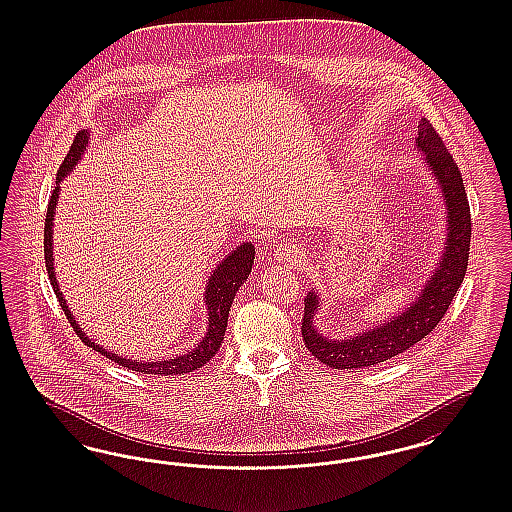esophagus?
I'll return each instance as SVG.
<instances>
[{"instance_id":"obj_1","label":"esophagus","mask_w":512,"mask_h":512,"mask_svg":"<svg viewBox=\"0 0 512 512\" xmlns=\"http://www.w3.org/2000/svg\"><path fill=\"white\" fill-rule=\"evenodd\" d=\"M298 259H300V249L296 248V244H291V242L279 244L276 251H274V261H278V263H293Z\"/></svg>"}]
</instances>
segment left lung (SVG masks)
I'll use <instances>...</instances> for the list:
<instances>
[{"mask_svg": "<svg viewBox=\"0 0 512 512\" xmlns=\"http://www.w3.org/2000/svg\"><path fill=\"white\" fill-rule=\"evenodd\" d=\"M417 148L424 154V163L441 187L447 206V242L441 261L409 308L383 325L372 326L345 340H330L315 328L313 317L319 310V296L310 291L304 298L302 338L311 355L328 368L358 370L402 355L434 330L464 281L471 242V212L462 174L426 118L420 120Z\"/></svg>", "mask_w": 512, "mask_h": 512, "instance_id": "left-lung-1", "label": "left lung"}]
</instances>
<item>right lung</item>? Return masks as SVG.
Listing matches in <instances>:
<instances>
[{
    "instance_id": "1",
    "label": "right lung",
    "mask_w": 512,
    "mask_h": 512,
    "mask_svg": "<svg viewBox=\"0 0 512 512\" xmlns=\"http://www.w3.org/2000/svg\"><path fill=\"white\" fill-rule=\"evenodd\" d=\"M90 139L88 129L86 131H78L77 137L73 140L69 154L65 155L62 167L56 176V187L52 191V197L48 202L47 219H45V263H47L48 279L50 285L54 289V293L60 300V306L65 311L67 319L71 326L75 328L78 338L84 341L88 347H92L93 351L101 353L103 357L114 360L116 364L124 366L127 370L139 373H152V375H180V373H189L197 368H202L210 358L219 351V345L223 343V336L227 330V319H229V310L233 304L236 291L242 287V283L248 279L251 274V266L255 259V248L251 242H246L242 246L231 251L221 263L217 264L216 270L212 272V276L206 283V291H204V302L208 306V332L202 338L201 343H197V347L193 351H189L187 355L182 357L167 358V360H155V362H137L131 358L118 357L114 353H110L107 349H103L101 345H97L95 341L90 340L82 328L75 321L73 313L67 308V302L60 293V285L56 281L54 274V259H52V227H54V214H56V204H58V195H60V182L63 178L73 171V167L77 165L78 159L84 154L86 144Z\"/></svg>"
}]
</instances>
